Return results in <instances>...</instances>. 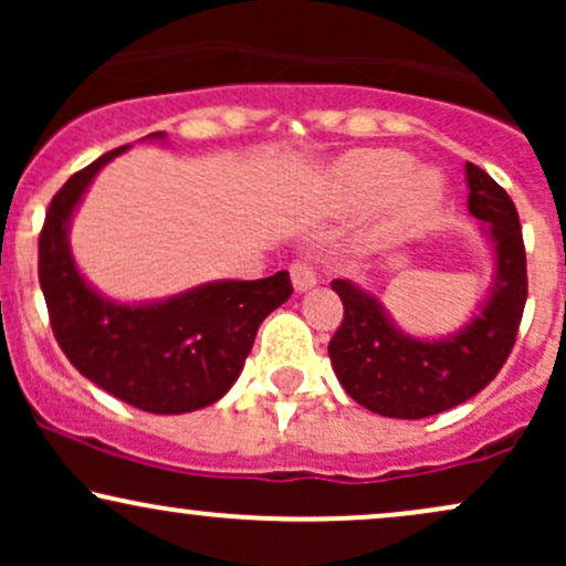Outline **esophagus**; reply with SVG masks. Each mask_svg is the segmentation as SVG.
<instances>
[{"instance_id": "esophagus-1", "label": "esophagus", "mask_w": 566, "mask_h": 566, "mask_svg": "<svg viewBox=\"0 0 566 566\" xmlns=\"http://www.w3.org/2000/svg\"><path fill=\"white\" fill-rule=\"evenodd\" d=\"M290 276H292V287H295V292H308L311 287H316V271L308 261L292 263Z\"/></svg>"}]
</instances>
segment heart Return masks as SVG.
Masks as SVG:
<instances>
[{
  "label": "heart",
  "mask_w": 566,
  "mask_h": 566,
  "mask_svg": "<svg viewBox=\"0 0 566 566\" xmlns=\"http://www.w3.org/2000/svg\"><path fill=\"white\" fill-rule=\"evenodd\" d=\"M327 193L337 205L373 207L386 201L394 229L423 223L444 201L447 180L399 148H359L340 157L327 172Z\"/></svg>",
  "instance_id": "b5f03b06"
}]
</instances>
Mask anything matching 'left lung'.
Instances as JSON below:
<instances>
[{"label": "left lung", "mask_w": 566, "mask_h": 566, "mask_svg": "<svg viewBox=\"0 0 566 566\" xmlns=\"http://www.w3.org/2000/svg\"><path fill=\"white\" fill-rule=\"evenodd\" d=\"M469 212L479 220L492 258V282L458 329L409 335L373 290L335 279L343 324L327 354L356 405L382 418L420 420L444 412L482 388L509 359L527 303V255L509 193L482 167L465 161Z\"/></svg>", "instance_id": "1"}]
</instances>
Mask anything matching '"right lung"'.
<instances>
[{"mask_svg": "<svg viewBox=\"0 0 566 566\" xmlns=\"http://www.w3.org/2000/svg\"><path fill=\"white\" fill-rule=\"evenodd\" d=\"M143 140L167 143V135ZM127 148L71 175L50 201L39 237V284L57 346L84 378L143 412H193L223 399L242 375L261 322L292 295L290 274L218 279L154 301L103 295L76 265L69 237L95 175Z\"/></svg>", "mask_w": 566, "mask_h": 566, "instance_id": "add662e5", "label": "right lung"}]
</instances>
